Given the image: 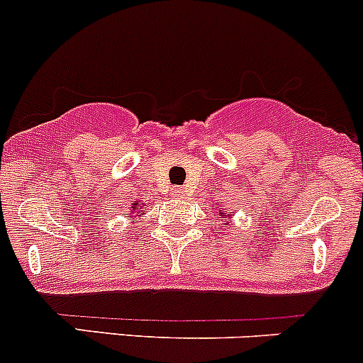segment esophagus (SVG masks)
I'll use <instances>...</instances> for the list:
<instances>
[{
  "label": "esophagus",
  "mask_w": 363,
  "mask_h": 363,
  "mask_svg": "<svg viewBox=\"0 0 363 363\" xmlns=\"http://www.w3.org/2000/svg\"><path fill=\"white\" fill-rule=\"evenodd\" d=\"M172 193H174L175 196H184V195H186V193H184V189H182V188H179V186H175V188L172 189Z\"/></svg>",
  "instance_id": "obj_1"
}]
</instances>
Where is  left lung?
<instances>
[{
	"mask_svg": "<svg viewBox=\"0 0 363 363\" xmlns=\"http://www.w3.org/2000/svg\"><path fill=\"white\" fill-rule=\"evenodd\" d=\"M219 214H221V212H219Z\"/></svg>",
	"mask_w": 363,
	"mask_h": 363,
	"instance_id": "left-lung-1",
	"label": "left lung"
}]
</instances>
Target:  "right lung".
<instances>
[{
  "mask_svg": "<svg viewBox=\"0 0 363 363\" xmlns=\"http://www.w3.org/2000/svg\"><path fill=\"white\" fill-rule=\"evenodd\" d=\"M138 208H140V207H138V203H133V207H131V212L138 211ZM137 214H138V216H142V214H144V211H142V212H137Z\"/></svg>",
  "mask_w": 363,
  "mask_h": 363,
  "instance_id": "right-lung-1",
  "label": "right lung"
}]
</instances>
